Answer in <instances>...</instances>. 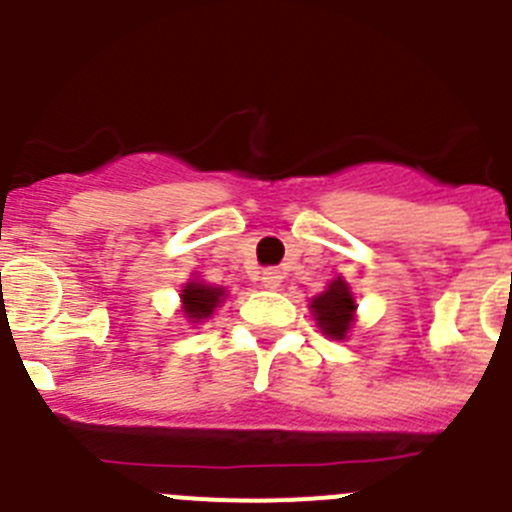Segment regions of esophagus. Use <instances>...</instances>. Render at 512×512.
<instances>
[{
  "label": "esophagus",
  "mask_w": 512,
  "mask_h": 512,
  "mask_svg": "<svg viewBox=\"0 0 512 512\" xmlns=\"http://www.w3.org/2000/svg\"><path fill=\"white\" fill-rule=\"evenodd\" d=\"M262 285H265L267 290H278L280 285H283V272L275 270V267L265 270L262 272Z\"/></svg>",
  "instance_id": "esophagus-1"
}]
</instances>
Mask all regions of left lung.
Masks as SVG:
<instances>
[{
	"label": "left lung",
	"instance_id": "1",
	"mask_svg": "<svg viewBox=\"0 0 512 512\" xmlns=\"http://www.w3.org/2000/svg\"><path fill=\"white\" fill-rule=\"evenodd\" d=\"M310 313H313L323 336L343 341L353 328V321H356V300H353L346 280H331V285L321 295L310 300Z\"/></svg>",
	"mask_w": 512,
	"mask_h": 512
}]
</instances>
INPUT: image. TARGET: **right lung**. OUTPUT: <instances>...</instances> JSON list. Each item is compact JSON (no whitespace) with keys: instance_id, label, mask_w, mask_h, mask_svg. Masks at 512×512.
Listing matches in <instances>:
<instances>
[{"instance_id":"add662e5","label":"right lung","mask_w":512,"mask_h":512,"mask_svg":"<svg viewBox=\"0 0 512 512\" xmlns=\"http://www.w3.org/2000/svg\"><path fill=\"white\" fill-rule=\"evenodd\" d=\"M224 298V288L217 285H207L204 280L194 278L184 285L181 290V313L186 315L189 323H204V318L214 313Z\"/></svg>"}]
</instances>
